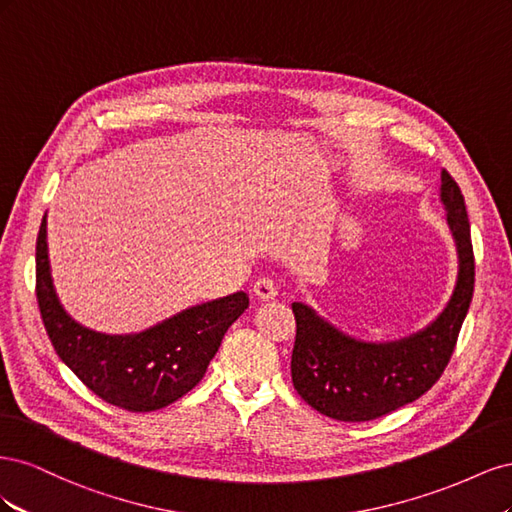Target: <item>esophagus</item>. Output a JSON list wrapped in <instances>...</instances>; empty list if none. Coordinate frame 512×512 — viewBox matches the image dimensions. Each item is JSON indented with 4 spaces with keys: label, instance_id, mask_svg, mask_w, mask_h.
Wrapping results in <instances>:
<instances>
[{
    "label": "esophagus",
    "instance_id": "obj_1",
    "mask_svg": "<svg viewBox=\"0 0 512 512\" xmlns=\"http://www.w3.org/2000/svg\"><path fill=\"white\" fill-rule=\"evenodd\" d=\"M254 294L262 301H269L277 297V284L271 280V277H260V280L254 284Z\"/></svg>",
    "mask_w": 512,
    "mask_h": 512
}]
</instances>
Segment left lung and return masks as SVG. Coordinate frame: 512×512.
<instances>
[{
  "label": "left lung",
  "mask_w": 512,
  "mask_h": 512,
  "mask_svg": "<svg viewBox=\"0 0 512 512\" xmlns=\"http://www.w3.org/2000/svg\"><path fill=\"white\" fill-rule=\"evenodd\" d=\"M440 203L457 250V277L442 312L427 327L389 342H365L337 329L314 307L292 303L297 342L292 384L309 406L344 423L374 421L427 393L451 359L474 290V254L463 194L442 170Z\"/></svg>",
  "instance_id": "left-lung-1"
}]
</instances>
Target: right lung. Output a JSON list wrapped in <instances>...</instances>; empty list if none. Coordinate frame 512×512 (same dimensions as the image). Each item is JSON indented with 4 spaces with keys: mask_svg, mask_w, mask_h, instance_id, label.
<instances>
[{
    "mask_svg": "<svg viewBox=\"0 0 512 512\" xmlns=\"http://www.w3.org/2000/svg\"><path fill=\"white\" fill-rule=\"evenodd\" d=\"M36 294L44 329L57 356L79 380L128 412L173 404L203 380L224 333L250 305L243 290L192 305L153 327L111 335L76 322L61 305L51 275L46 215L36 241Z\"/></svg>",
    "mask_w": 512,
    "mask_h": 512,
    "instance_id": "add662e5",
    "label": "right lung"
}]
</instances>
